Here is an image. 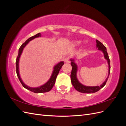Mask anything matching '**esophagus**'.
Segmentation results:
<instances>
[{
	"label": "esophagus",
	"instance_id": "1",
	"mask_svg": "<svg viewBox=\"0 0 126 126\" xmlns=\"http://www.w3.org/2000/svg\"><path fill=\"white\" fill-rule=\"evenodd\" d=\"M63 61L64 63H69V58L68 57H66V58H64L63 59Z\"/></svg>",
	"mask_w": 126,
	"mask_h": 126
}]
</instances>
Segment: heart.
<instances>
[{
    "label": "heart",
    "instance_id": "heart-1",
    "mask_svg": "<svg viewBox=\"0 0 126 126\" xmlns=\"http://www.w3.org/2000/svg\"><path fill=\"white\" fill-rule=\"evenodd\" d=\"M79 43H80V41H75V43L77 44H79Z\"/></svg>",
    "mask_w": 126,
    "mask_h": 126
}]
</instances>
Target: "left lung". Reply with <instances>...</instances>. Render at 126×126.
<instances>
[{"instance_id":"obj_1","label":"left lung","mask_w":126,"mask_h":126,"mask_svg":"<svg viewBox=\"0 0 126 126\" xmlns=\"http://www.w3.org/2000/svg\"><path fill=\"white\" fill-rule=\"evenodd\" d=\"M96 46L98 48V50L101 51L103 54L104 55V58L107 60V63L108 64V77L105 80V81L103 82L100 86H87L82 85L81 83L78 80V79L77 77V72L78 70V66L77 64L75 62L74 59H71V64L72 66V70L71 73L70 75L71 81L72 85H73L76 90H77L79 92L82 93H86V94H91L97 92L98 90H99L101 88L104 87L107 81L110 72V60L108 53L107 52V49L105 46L103 45L98 40H96Z\"/></svg>"}]
</instances>
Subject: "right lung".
I'll return each instance as SVG.
<instances>
[{"instance_id":"obj_1","label":"right lung","mask_w":126,"mask_h":126,"mask_svg":"<svg viewBox=\"0 0 126 126\" xmlns=\"http://www.w3.org/2000/svg\"><path fill=\"white\" fill-rule=\"evenodd\" d=\"M41 37V33H38L36 34V35H35V36L30 37L29 39L25 41V43H24L23 44H22L20 46V47L19 48V49L18 55V57L16 59V73H17L18 77L19 78V81L21 83L22 85L23 86V87L24 88H25L26 89H28V90L31 91H32V92L35 93H46V92H48V91L51 90V89L52 88L53 86H54L55 85L57 75H58V73H59L60 69L62 68L63 65L64 64L63 62H60L58 63H57L56 65L54 67V68H53L54 70H53V71H52L51 77L48 80V81L47 82H46L43 85L40 86L39 87H30L27 85H26L24 82V81L22 80V79L20 77V73H19V59H20V56L22 53V51H23L24 49L26 47V46L29 43V41L34 39L35 38H36Z\"/></svg>"}]
</instances>
